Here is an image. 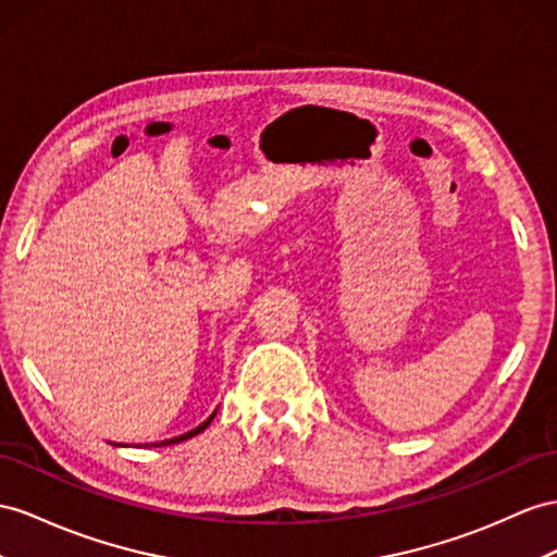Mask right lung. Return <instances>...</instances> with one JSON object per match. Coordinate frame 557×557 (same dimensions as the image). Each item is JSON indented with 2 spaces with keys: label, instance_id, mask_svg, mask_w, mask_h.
<instances>
[{
  "label": "right lung",
  "instance_id": "1",
  "mask_svg": "<svg viewBox=\"0 0 557 557\" xmlns=\"http://www.w3.org/2000/svg\"><path fill=\"white\" fill-rule=\"evenodd\" d=\"M211 419H213V414L205 421V423H199L197 428H195V431H190V433H185V435H178V437H171V440H164V442H157V445L154 447H166V445H176V442H183V440H188V437H193V435H197V433H202L205 431V428L211 423Z\"/></svg>",
  "mask_w": 557,
  "mask_h": 557
}]
</instances>
